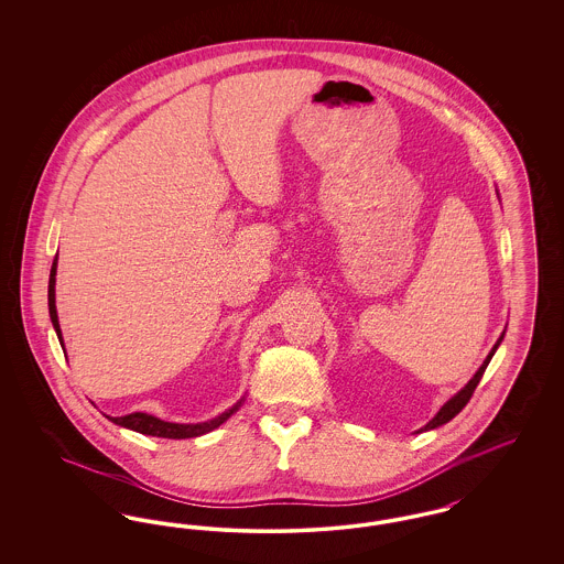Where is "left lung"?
<instances>
[{"mask_svg":"<svg viewBox=\"0 0 564 564\" xmlns=\"http://www.w3.org/2000/svg\"><path fill=\"white\" fill-rule=\"evenodd\" d=\"M503 336H506V332L499 336V340L495 343V347L490 349V352L486 355V359H484L482 366L478 368V372L469 378V382L455 393L448 402L444 403L440 410H437V414L431 419L430 423L425 425V427H421V430L416 431V433H423V431L435 430V427H442V425H446L448 421H453L456 414L467 405L469 402V398L474 395V391H476V387H478V382H480V378H482L484 370H486V366L490 364V359H492V355H495V350L499 349V345H501V340H503Z\"/></svg>","mask_w":564,"mask_h":564,"instance_id":"left-lung-1","label":"left lung"}]
</instances>
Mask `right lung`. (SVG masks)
I'll list each match as a JSON object with an SVG mask.
<instances>
[{
    "label": "right lung",
    "instance_id": "obj_1",
    "mask_svg": "<svg viewBox=\"0 0 564 564\" xmlns=\"http://www.w3.org/2000/svg\"><path fill=\"white\" fill-rule=\"evenodd\" d=\"M54 283H56V256H54L51 281H48V311H51V322H53L54 332H56L58 343H61L63 352H65L63 334H61V325H58V315H56V304H54ZM242 402H245V398H241L232 408H228L221 414H217L212 421L188 423V425H184V423H169V421H162L159 416L148 414V412H133V414H127V416H108V419L111 423H116V425H120L124 430L137 431V433H143V435L169 437V440H186V437H198V435H205L209 431L217 430L221 423H226L241 408Z\"/></svg>",
    "mask_w": 564,
    "mask_h": 564
}]
</instances>
